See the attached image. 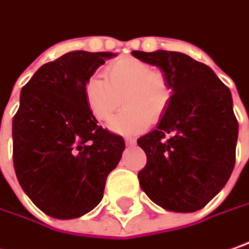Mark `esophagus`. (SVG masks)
<instances>
[{"mask_svg": "<svg viewBox=\"0 0 249 249\" xmlns=\"http://www.w3.org/2000/svg\"><path fill=\"white\" fill-rule=\"evenodd\" d=\"M125 142H126L128 145H134V143H135V138H132V137H125Z\"/></svg>", "mask_w": 249, "mask_h": 249, "instance_id": "1", "label": "esophagus"}]
</instances>
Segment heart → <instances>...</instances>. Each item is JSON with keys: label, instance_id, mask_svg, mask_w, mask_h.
I'll return each mask as SVG.
<instances>
[{"label": "heart", "instance_id": "heart-1", "mask_svg": "<svg viewBox=\"0 0 249 249\" xmlns=\"http://www.w3.org/2000/svg\"><path fill=\"white\" fill-rule=\"evenodd\" d=\"M125 108L110 123L114 132L134 135L160 120L172 100L168 76L135 57H120L104 67V79L90 76L84 83V100L100 121H108L121 106Z\"/></svg>", "mask_w": 249, "mask_h": 249}]
</instances>
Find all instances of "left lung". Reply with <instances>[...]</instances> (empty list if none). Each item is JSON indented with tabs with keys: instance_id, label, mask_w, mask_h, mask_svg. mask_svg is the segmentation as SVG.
I'll use <instances>...</instances> for the list:
<instances>
[{
	"instance_id": "8db88e82",
	"label": "left lung",
	"mask_w": 249,
	"mask_h": 249,
	"mask_svg": "<svg viewBox=\"0 0 249 249\" xmlns=\"http://www.w3.org/2000/svg\"><path fill=\"white\" fill-rule=\"evenodd\" d=\"M168 76L172 100L158 126L138 139L146 165L141 189L168 212L203 209L235 165L238 123L230 89L204 63L180 52L134 51Z\"/></svg>"
}]
</instances>
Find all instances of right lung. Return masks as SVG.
I'll return each instance as SVG.
<instances>
[{
  "instance_id": "obj_1",
  "label": "right lung",
  "mask_w": 249,
  "mask_h": 249,
  "mask_svg": "<svg viewBox=\"0 0 249 249\" xmlns=\"http://www.w3.org/2000/svg\"><path fill=\"white\" fill-rule=\"evenodd\" d=\"M114 56L69 52L22 87L12 120L14 168L28 197L53 218L91 212L124 152V138L97 124L84 100V83Z\"/></svg>"
}]
</instances>
